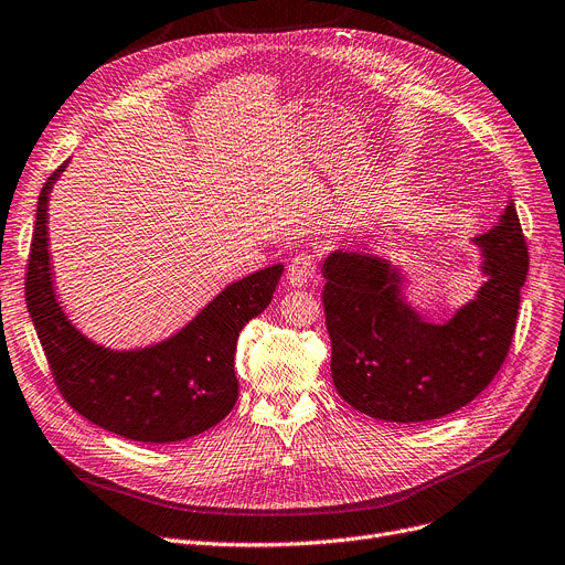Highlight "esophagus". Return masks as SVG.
I'll return each mask as SVG.
<instances>
[{
    "instance_id": "1",
    "label": "esophagus",
    "mask_w": 565,
    "mask_h": 565,
    "mask_svg": "<svg viewBox=\"0 0 565 565\" xmlns=\"http://www.w3.org/2000/svg\"><path fill=\"white\" fill-rule=\"evenodd\" d=\"M313 279H316V260H313V256L307 254V252L292 256L290 263H288V269H286L288 286L302 288V286H307Z\"/></svg>"
}]
</instances>
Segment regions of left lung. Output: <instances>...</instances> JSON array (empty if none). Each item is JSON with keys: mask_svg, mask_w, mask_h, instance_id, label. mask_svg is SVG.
Wrapping results in <instances>:
<instances>
[{"mask_svg": "<svg viewBox=\"0 0 565 565\" xmlns=\"http://www.w3.org/2000/svg\"><path fill=\"white\" fill-rule=\"evenodd\" d=\"M487 281L476 300L436 326L402 298V269L370 254L323 263L332 381L343 402L387 423H427L473 402L492 383L518 326L529 249L514 203L478 235Z\"/></svg>", "mask_w": 565, "mask_h": 565, "instance_id": "1", "label": "left lung"}]
</instances>
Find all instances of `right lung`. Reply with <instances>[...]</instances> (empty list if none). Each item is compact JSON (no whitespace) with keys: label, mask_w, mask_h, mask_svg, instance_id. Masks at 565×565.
I'll list each match as a JSON object with an SVG mask.
<instances>
[{"label":"right lung","mask_w":565,"mask_h":565,"mask_svg":"<svg viewBox=\"0 0 565 565\" xmlns=\"http://www.w3.org/2000/svg\"><path fill=\"white\" fill-rule=\"evenodd\" d=\"M66 163L45 180L24 277V300L62 397L83 418L140 444H173L222 423L237 402L235 347L279 284L273 265L231 284L157 347L110 351L68 323L51 279L47 193Z\"/></svg>","instance_id":"right-lung-1"}]
</instances>
